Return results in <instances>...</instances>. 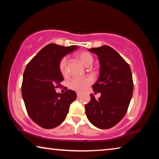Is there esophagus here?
Masks as SVG:
<instances>
[{
	"label": "esophagus",
	"mask_w": 159,
	"mask_h": 159,
	"mask_svg": "<svg viewBox=\"0 0 159 159\" xmlns=\"http://www.w3.org/2000/svg\"><path fill=\"white\" fill-rule=\"evenodd\" d=\"M76 95H77V98H80V95H81V94H80V93H77Z\"/></svg>",
	"instance_id": "obj_1"
}]
</instances>
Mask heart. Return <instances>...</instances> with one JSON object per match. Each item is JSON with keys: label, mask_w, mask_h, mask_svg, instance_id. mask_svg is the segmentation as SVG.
Returning <instances> with one entry per match:
<instances>
[{"label": "heart", "mask_w": 159, "mask_h": 159, "mask_svg": "<svg viewBox=\"0 0 159 159\" xmlns=\"http://www.w3.org/2000/svg\"><path fill=\"white\" fill-rule=\"evenodd\" d=\"M76 57L81 64L85 67L90 66L93 62L92 55L85 51H82L78 53ZM66 62L67 60L66 57H64L60 61V71L62 75L66 74ZM93 81V79L91 77H86L84 79H72L68 83V87L71 90L78 92H83L87 89L88 86L92 84Z\"/></svg>", "instance_id": "heart-1"}]
</instances>
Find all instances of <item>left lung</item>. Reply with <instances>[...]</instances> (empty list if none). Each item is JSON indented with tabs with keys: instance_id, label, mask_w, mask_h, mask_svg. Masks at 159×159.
Instances as JSON below:
<instances>
[{
	"instance_id": "1",
	"label": "left lung",
	"mask_w": 159,
	"mask_h": 159,
	"mask_svg": "<svg viewBox=\"0 0 159 159\" xmlns=\"http://www.w3.org/2000/svg\"><path fill=\"white\" fill-rule=\"evenodd\" d=\"M88 50L96 54L99 61V79L92 87L94 92L100 93L101 96L96 99L90 94V101L85 106V114L95 127L109 129L122 119L130 104L133 91L130 67L108 45Z\"/></svg>"
}]
</instances>
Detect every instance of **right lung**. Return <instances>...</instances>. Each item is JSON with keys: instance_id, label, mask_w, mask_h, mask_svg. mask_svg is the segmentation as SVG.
Here are the masks:
<instances>
[{"instance_id": "add662e5", "label": "right lung", "mask_w": 159, "mask_h": 159, "mask_svg": "<svg viewBox=\"0 0 159 159\" xmlns=\"http://www.w3.org/2000/svg\"><path fill=\"white\" fill-rule=\"evenodd\" d=\"M50 43L45 46L26 65L23 74L21 95L28 114L41 127L51 129L62 123L69 107L76 99L75 91L56 93L64 80L60 63L64 56L78 49Z\"/></svg>"}]
</instances>
